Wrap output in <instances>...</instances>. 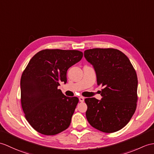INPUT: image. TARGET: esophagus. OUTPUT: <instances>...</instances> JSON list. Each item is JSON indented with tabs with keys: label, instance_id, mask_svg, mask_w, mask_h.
I'll return each mask as SVG.
<instances>
[{
	"label": "esophagus",
	"instance_id": "esophagus-1",
	"mask_svg": "<svg viewBox=\"0 0 154 154\" xmlns=\"http://www.w3.org/2000/svg\"><path fill=\"white\" fill-rule=\"evenodd\" d=\"M79 101H80L81 102H84V100H85V98L83 97V96H80V97L79 98Z\"/></svg>",
	"mask_w": 154,
	"mask_h": 154
}]
</instances>
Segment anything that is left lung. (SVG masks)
Segmentation results:
<instances>
[{
	"mask_svg": "<svg viewBox=\"0 0 154 154\" xmlns=\"http://www.w3.org/2000/svg\"><path fill=\"white\" fill-rule=\"evenodd\" d=\"M84 56L93 66L102 99H85L86 117L92 127L103 133L121 130L129 122L138 100V79L124 53L114 48L86 50Z\"/></svg>",
	"mask_w": 154,
	"mask_h": 154,
	"instance_id": "8db88e82",
	"label": "left lung"
}]
</instances>
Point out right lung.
Wrapping results in <instances>:
<instances>
[{
  "instance_id": "right-lung-1",
  "label": "right lung",
  "mask_w": 154,
  "mask_h": 154,
  "mask_svg": "<svg viewBox=\"0 0 154 154\" xmlns=\"http://www.w3.org/2000/svg\"><path fill=\"white\" fill-rule=\"evenodd\" d=\"M75 50L45 49L32 58L21 75V103L28 123L39 133L55 135L69 127L79 102L58 86L67 83V71L83 58Z\"/></svg>"
}]
</instances>
